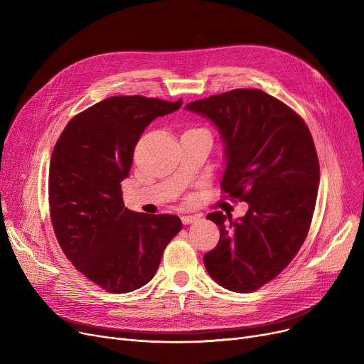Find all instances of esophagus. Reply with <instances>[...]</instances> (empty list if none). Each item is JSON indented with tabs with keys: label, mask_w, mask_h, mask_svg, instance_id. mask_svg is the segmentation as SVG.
<instances>
[{
	"label": "esophagus",
	"mask_w": 364,
	"mask_h": 364,
	"mask_svg": "<svg viewBox=\"0 0 364 364\" xmlns=\"http://www.w3.org/2000/svg\"><path fill=\"white\" fill-rule=\"evenodd\" d=\"M198 218L199 217H196V215H183L181 221H183V224H192V223L198 221Z\"/></svg>",
	"instance_id": "obj_1"
}]
</instances>
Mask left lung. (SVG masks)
Returning a JSON list of instances; mask_svg holds the SVG:
<instances>
[{
    "label": "left lung",
    "instance_id": "left-lung-1",
    "mask_svg": "<svg viewBox=\"0 0 364 364\" xmlns=\"http://www.w3.org/2000/svg\"><path fill=\"white\" fill-rule=\"evenodd\" d=\"M211 121L224 143L221 187L250 205L232 220L206 218L220 242L203 255L206 270L223 288L254 292L288 265L307 237L320 166L309 127L299 114L261 90L239 88L188 103Z\"/></svg>",
    "mask_w": 364,
    "mask_h": 364
}]
</instances>
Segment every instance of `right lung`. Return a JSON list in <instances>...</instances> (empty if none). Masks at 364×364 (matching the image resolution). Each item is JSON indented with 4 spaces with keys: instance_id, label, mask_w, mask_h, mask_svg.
I'll return each instance as SVG.
<instances>
[{
    "instance_id": "obj_1",
    "label": "right lung",
    "mask_w": 364,
    "mask_h": 364,
    "mask_svg": "<svg viewBox=\"0 0 364 364\" xmlns=\"http://www.w3.org/2000/svg\"><path fill=\"white\" fill-rule=\"evenodd\" d=\"M181 105L109 97L72 118L54 146L48 200L55 237L75 269L109 294L149 283L183 227L177 215L129 211L121 190L146 127Z\"/></svg>"
}]
</instances>
